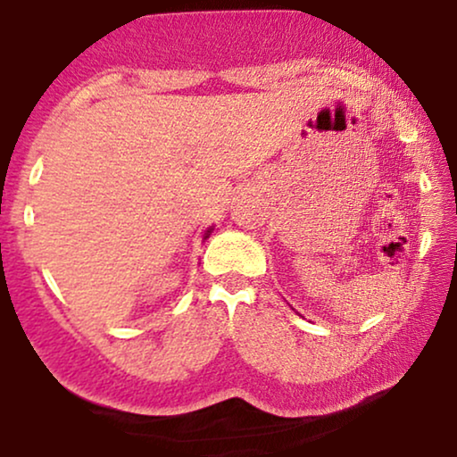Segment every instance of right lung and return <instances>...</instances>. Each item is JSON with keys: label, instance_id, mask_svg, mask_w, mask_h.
<instances>
[{"label": "right lung", "instance_id": "add662e5", "mask_svg": "<svg viewBox=\"0 0 457 457\" xmlns=\"http://www.w3.org/2000/svg\"><path fill=\"white\" fill-rule=\"evenodd\" d=\"M211 232H212V228H211V229H206V236H204V240H206L208 236H211Z\"/></svg>", "mask_w": 457, "mask_h": 457}]
</instances>
